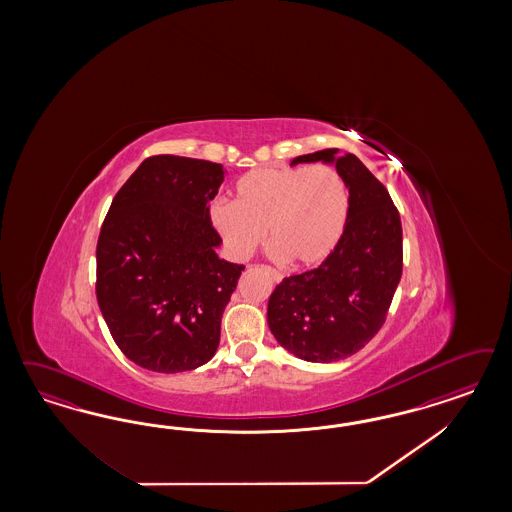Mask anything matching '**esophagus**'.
<instances>
[{
    "label": "esophagus",
    "mask_w": 512,
    "mask_h": 512,
    "mask_svg": "<svg viewBox=\"0 0 512 512\" xmlns=\"http://www.w3.org/2000/svg\"><path fill=\"white\" fill-rule=\"evenodd\" d=\"M261 268H263L264 272H266L270 278L274 279V283H281L283 276H281L279 272H276L274 268H270V266H261Z\"/></svg>",
    "instance_id": "esophagus-1"
}]
</instances>
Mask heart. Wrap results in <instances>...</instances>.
<instances>
[{
  "label": "heart",
  "instance_id": "heart-1",
  "mask_svg": "<svg viewBox=\"0 0 512 512\" xmlns=\"http://www.w3.org/2000/svg\"><path fill=\"white\" fill-rule=\"evenodd\" d=\"M210 219L234 259L244 261L266 238L274 255L317 266L338 248L349 219V189L326 165L255 169L234 187V204L217 201Z\"/></svg>",
  "mask_w": 512,
  "mask_h": 512
}]
</instances>
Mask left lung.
<instances>
[{"label":"left lung","mask_w":512,"mask_h":512,"mask_svg":"<svg viewBox=\"0 0 512 512\" xmlns=\"http://www.w3.org/2000/svg\"><path fill=\"white\" fill-rule=\"evenodd\" d=\"M336 165L349 189V219L338 248L315 270L285 278L268 300V328L279 345L308 362L355 355L387 319L402 278V221L385 186L357 155L336 148L298 163Z\"/></svg>","instance_id":"8db88e82"}]
</instances>
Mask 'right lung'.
I'll list each match as a JSON object with an SVG mask.
<instances>
[{"label": "right lung", "instance_id": "right-lung-1", "mask_svg": "<svg viewBox=\"0 0 512 512\" xmlns=\"http://www.w3.org/2000/svg\"><path fill=\"white\" fill-rule=\"evenodd\" d=\"M219 163L154 155L110 204L97 242V302L125 357L159 373L216 355L221 317L244 270L219 259L210 201Z\"/></svg>", "mask_w": 512, "mask_h": 512}]
</instances>
